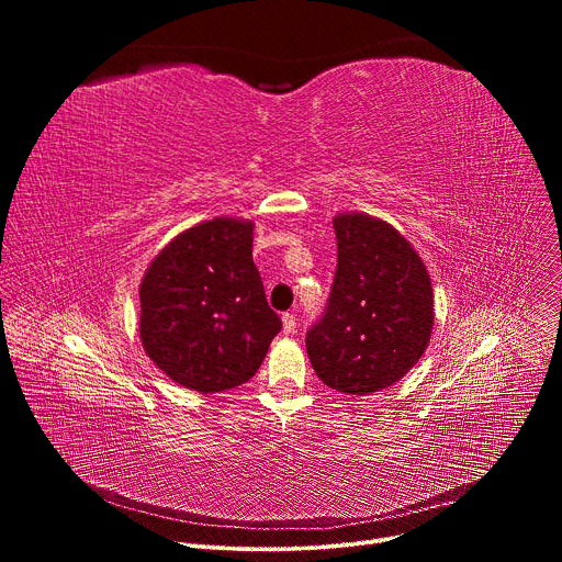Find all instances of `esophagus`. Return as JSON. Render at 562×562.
<instances>
[{
  "instance_id": "esophagus-1",
  "label": "esophagus",
  "mask_w": 562,
  "mask_h": 562,
  "mask_svg": "<svg viewBox=\"0 0 562 562\" xmlns=\"http://www.w3.org/2000/svg\"><path fill=\"white\" fill-rule=\"evenodd\" d=\"M282 331L284 334H295V315L293 313L282 315Z\"/></svg>"
}]
</instances>
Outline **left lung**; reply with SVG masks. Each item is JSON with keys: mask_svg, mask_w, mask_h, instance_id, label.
Wrapping results in <instances>:
<instances>
[{"mask_svg": "<svg viewBox=\"0 0 562 562\" xmlns=\"http://www.w3.org/2000/svg\"><path fill=\"white\" fill-rule=\"evenodd\" d=\"M338 271L325 317L306 334L313 371L347 395L405 378L434 334L429 271L409 239L367 213H338Z\"/></svg>", "mask_w": 562, "mask_h": 562, "instance_id": "8db88e82", "label": "left lung"}]
</instances>
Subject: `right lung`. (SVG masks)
Wrapping results in <instances>:
<instances>
[{
  "instance_id": "right-lung-1",
  "label": "right lung",
  "mask_w": 562,
  "mask_h": 562,
  "mask_svg": "<svg viewBox=\"0 0 562 562\" xmlns=\"http://www.w3.org/2000/svg\"><path fill=\"white\" fill-rule=\"evenodd\" d=\"M254 222L204 220L159 251L139 282V340L180 386L245 384L282 329L254 265Z\"/></svg>"
}]
</instances>
